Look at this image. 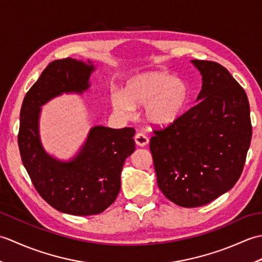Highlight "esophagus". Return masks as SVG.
I'll use <instances>...</instances> for the list:
<instances>
[{"label": "esophagus", "instance_id": "34e87169", "mask_svg": "<svg viewBox=\"0 0 262 262\" xmlns=\"http://www.w3.org/2000/svg\"><path fill=\"white\" fill-rule=\"evenodd\" d=\"M135 143L138 146H145L148 144V138L143 133H138V134L135 135Z\"/></svg>", "mask_w": 262, "mask_h": 262}]
</instances>
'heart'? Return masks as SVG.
<instances>
[{
	"instance_id": "1",
	"label": "heart",
	"mask_w": 262,
	"mask_h": 262,
	"mask_svg": "<svg viewBox=\"0 0 262 262\" xmlns=\"http://www.w3.org/2000/svg\"><path fill=\"white\" fill-rule=\"evenodd\" d=\"M116 113L129 117L133 108L145 107V118L154 127L165 128L180 119L189 101L187 83L166 72L153 71L133 76L122 94H111Z\"/></svg>"
}]
</instances>
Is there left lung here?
<instances>
[{
	"mask_svg": "<svg viewBox=\"0 0 262 262\" xmlns=\"http://www.w3.org/2000/svg\"><path fill=\"white\" fill-rule=\"evenodd\" d=\"M203 75L197 103L149 141L158 186L181 207L213 202L241 177L251 143L247 93L224 66L193 59Z\"/></svg>",
	"mask_w": 262,
	"mask_h": 262,
	"instance_id": "1",
	"label": "left lung"
}]
</instances>
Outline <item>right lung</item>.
Masks as SVG:
<instances>
[{"label":"right lung","mask_w":262,"mask_h":262,"mask_svg":"<svg viewBox=\"0 0 262 262\" xmlns=\"http://www.w3.org/2000/svg\"><path fill=\"white\" fill-rule=\"evenodd\" d=\"M93 70V65L71 57L49 63L27 92L20 111L18 145L32 185L52 207L77 216L100 214L115 202L122 165L135 151L134 128L103 126L92 128L71 162H59L43 151L38 135L39 107L63 92L85 91Z\"/></svg>","instance_id":"add662e5"}]
</instances>
